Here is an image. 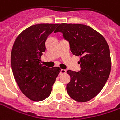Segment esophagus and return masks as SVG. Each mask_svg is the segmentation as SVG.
Masks as SVG:
<instances>
[{"label":"esophagus","instance_id":"esophagus-1","mask_svg":"<svg viewBox=\"0 0 120 120\" xmlns=\"http://www.w3.org/2000/svg\"><path fill=\"white\" fill-rule=\"evenodd\" d=\"M66 70H65V69H61V70H60V75L64 74V73H66Z\"/></svg>","mask_w":120,"mask_h":120}]
</instances>
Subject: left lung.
Wrapping results in <instances>:
<instances>
[{"mask_svg":"<svg viewBox=\"0 0 120 120\" xmlns=\"http://www.w3.org/2000/svg\"><path fill=\"white\" fill-rule=\"evenodd\" d=\"M54 32H62L73 54L80 58V71H67L71 78L66 86L69 95L80 103L91 100L103 89L111 70L107 41L98 31L81 24L62 23Z\"/></svg>","mask_w":120,"mask_h":120,"instance_id":"8db88e82","label":"left lung"}]
</instances>
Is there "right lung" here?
I'll return each instance as SVG.
<instances>
[{"mask_svg":"<svg viewBox=\"0 0 120 120\" xmlns=\"http://www.w3.org/2000/svg\"><path fill=\"white\" fill-rule=\"evenodd\" d=\"M59 24H38L19 34L11 53L13 77L22 94L32 101H41L48 98L60 68H49L40 63L45 41Z\"/></svg>","mask_w":120,"mask_h":120,"instance_id":"1","label":"right lung"}]
</instances>
